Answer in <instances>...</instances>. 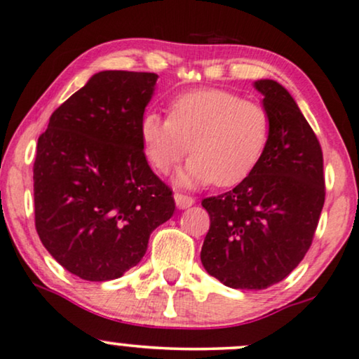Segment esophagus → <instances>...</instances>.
Wrapping results in <instances>:
<instances>
[{"label":"esophagus","instance_id":"obj_1","mask_svg":"<svg viewBox=\"0 0 359 359\" xmlns=\"http://www.w3.org/2000/svg\"><path fill=\"white\" fill-rule=\"evenodd\" d=\"M174 201H175L177 208H180V210H184V208H189L190 205H194V198L190 197V195H184V194L177 192L174 195Z\"/></svg>","mask_w":359,"mask_h":359}]
</instances>
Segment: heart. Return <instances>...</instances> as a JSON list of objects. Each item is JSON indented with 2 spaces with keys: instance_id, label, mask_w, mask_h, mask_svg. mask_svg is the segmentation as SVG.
<instances>
[{
  "instance_id": "obj_1",
  "label": "heart",
  "mask_w": 359,
  "mask_h": 359,
  "mask_svg": "<svg viewBox=\"0 0 359 359\" xmlns=\"http://www.w3.org/2000/svg\"><path fill=\"white\" fill-rule=\"evenodd\" d=\"M140 140L149 164L161 174L187 156L177 175L185 187L215 182L233 187L252 175L269 147L270 121L265 109L224 89H195L177 96L169 119L147 112Z\"/></svg>"
}]
</instances>
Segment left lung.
Listing matches in <instances>:
<instances>
[{"label": "left lung", "instance_id": "left-lung-1", "mask_svg": "<svg viewBox=\"0 0 359 359\" xmlns=\"http://www.w3.org/2000/svg\"><path fill=\"white\" fill-rule=\"evenodd\" d=\"M270 121L269 147L252 175L208 197L201 260L225 287L265 290L297 269L310 248L325 203L323 152L292 94L255 81Z\"/></svg>", "mask_w": 359, "mask_h": 359}]
</instances>
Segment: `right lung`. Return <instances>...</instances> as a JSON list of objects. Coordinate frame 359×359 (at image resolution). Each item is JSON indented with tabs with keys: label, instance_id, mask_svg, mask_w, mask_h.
I'll use <instances>...</instances> for the list:
<instances>
[{
	"label": "right lung",
	"instance_id": "right-lung-1",
	"mask_svg": "<svg viewBox=\"0 0 359 359\" xmlns=\"http://www.w3.org/2000/svg\"><path fill=\"white\" fill-rule=\"evenodd\" d=\"M157 78L97 72L53 112L38 139L36 232L54 260L83 280H116L137 265L151 233L175 210L139 133Z\"/></svg>",
	"mask_w": 359,
	"mask_h": 359
}]
</instances>
